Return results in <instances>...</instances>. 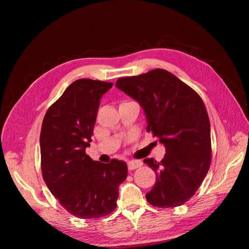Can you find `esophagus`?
I'll return each instance as SVG.
<instances>
[{
  "instance_id": "1",
  "label": "esophagus",
  "mask_w": 249,
  "mask_h": 249,
  "mask_svg": "<svg viewBox=\"0 0 249 249\" xmlns=\"http://www.w3.org/2000/svg\"><path fill=\"white\" fill-rule=\"evenodd\" d=\"M142 166V162L139 160H132L127 162V168L129 170H134Z\"/></svg>"
}]
</instances>
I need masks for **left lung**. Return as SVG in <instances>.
I'll return each instance as SVG.
<instances>
[{
  "mask_svg": "<svg viewBox=\"0 0 249 249\" xmlns=\"http://www.w3.org/2000/svg\"><path fill=\"white\" fill-rule=\"evenodd\" d=\"M116 87L141 105L147 132L166 148L160 162L143 161L156 172L146 200L158 208L184 205L197 191L212 160L210 120L201 97L162 69L119 78Z\"/></svg>",
  "mask_w": 249,
  "mask_h": 249,
  "instance_id": "1",
  "label": "left lung"
}]
</instances>
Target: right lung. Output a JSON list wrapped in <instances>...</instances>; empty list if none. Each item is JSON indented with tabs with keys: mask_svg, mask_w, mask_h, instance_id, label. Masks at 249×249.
<instances>
[{
	"mask_svg": "<svg viewBox=\"0 0 249 249\" xmlns=\"http://www.w3.org/2000/svg\"><path fill=\"white\" fill-rule=\"evenodd\" d=\"M113 83L80 79L65 89L44 115L40 132L41 172L52 194L67 212L82 219L109 215L118 187L127 176L124 161H93L90 146L104 93Z\"/></svg>",
	"mask_w": 249,
	"mask_h": 249,
	"instance_id": "1",
	"label": "right lung"
}]
</instances>
